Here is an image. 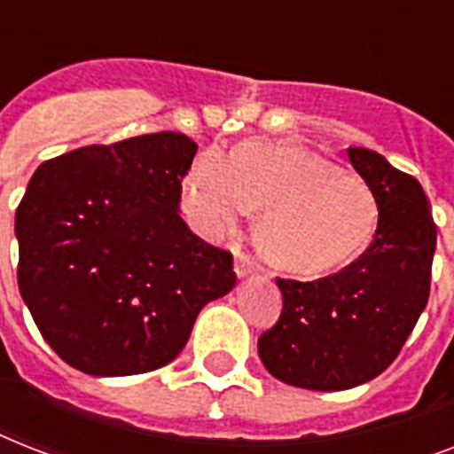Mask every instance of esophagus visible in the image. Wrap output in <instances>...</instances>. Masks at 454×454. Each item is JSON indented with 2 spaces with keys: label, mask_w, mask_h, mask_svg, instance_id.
Returning a JSON list of instances; mask_svg holds the SVG:
<instances>
[{
  "label": "esophagus",
  "mask_w": 454,
  "mask_h": 454,
  "mask_svg": "<svg viewBox=\"0 0 454 454\" xmlns=\"http://www.w3.org/2000/svg\"><path fill=\"white\" fill-rule=\"evenodd\" d=\"M254 270H256L254 259H252L249 254H245V252H240V254H238V259H235V273H238L240 278H245V276H249V273H254Z\"/></svg>",
  "instance_id": "esophagus-1"
}]
</instances>
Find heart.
Masks as SVG:
<instances>
[{
    "mask_svg": "<svg viewBox=\"0 0 454 454\" xmlns=\"http://www.w3.org/2000/svg\"><path fill=\"white\" fill-rule=\"evenodd\" d=\"M192 223L207 235L235 228L256 209V242L278 269L323 273L370 245L380 205L365 178L292 144L249 141L202 153L184 188Z\"/></svg>",
    "mask_w": 454,
    "mask_h": 454,
    "instance_id": "heart-1",
    "label": "heart"
}]
</instances>
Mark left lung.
Segmentation results:
<instances>
[{
  "instance_id": "1",
  "label": "left lung",
  "mask_w": 454,
  "mask_h": 454,
  "mask_svg": "<svg viewBox=\"0 0 454 454\" xmlns=\"http://www.w3.org/2000/svg\"><path fill=\"white\" fill-rule=\"evenodd\" d=\"M348 160L380 205L372 245L332 276L278 278L283 313L259 337L266 370L310 391H344L384 372L429 301L436 223L422 185L367 148H348Z\"/></svg>"
}]
</instances>
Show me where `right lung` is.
Here are the masks:
<instances>
[{
    "mask_svg": "<svg viewBox=\"0 0 454 454\" xmlns=\"http://www.w3.org/2000/svg\"><path fill=\"white\" fill-rule=\"evenodd\" d=\"M198 144L176 131L46 160L16 209L18 290L46 344L94 377L176 358L205 303L235 287L233 254L185 226Z\"/></svg>",
    "mask_w": 454,
    "mask_h": 454,
    "instance_id": "obj_1",
    "label": "right lung"
}]
</instances>
